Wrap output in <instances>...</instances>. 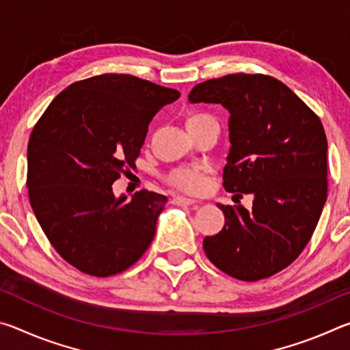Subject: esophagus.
I'll return each instance as SVG.
<instances>
[{
	"instance_id": "obj_1",
	"label": "esophagus",
	"mask_w": 350,
	"mask_h": 350,
	"mask_svg": "<svg viewBox=\"0 0 350 350\" xmlns=\"http://www.w3.org/2000/svg\"><path fill=\"white\" fill-rule=\"evenodd\" d=\"M171 202H173L174 205H194V204H198V200L189 199V198H182V196H174Z\"/></svg>"
}]
</instances>
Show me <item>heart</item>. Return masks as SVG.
<instances>
[{"instance_id": "obj_1", "label": "heart", "mask_w": 350, "mask_h": 350, "mask_svg": "<svg viewBox=\"0 0 350 350\" xmlns=\"http://www.w3.org/2000/svg\"><path fill=\"white\" fill-rule=\"evenodd\" d=\"M216 122L215 117L206 112H191L185 118V125L189 133L196 131L205 123ZM167 182L171 187L180 189L183 193L199 194L206 188V168L198 167V165H188V167L174 168L167 176Z\"/></svg>"}]
</instances>
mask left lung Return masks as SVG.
<instances>
[{
  "instance_id": "1",
  "label": "left lung",
  "mask_w": 350,
  "mask_h": 350,
  "mask_svg": "<svg viewBox=\"0 0 350 350\" xmlns=\"http://www.w3.org/2000/svg\"><path fill=\"white\" fill-rule=\"evenodd\" d=\"M191 103L230 112L224 188L253 194V208L217 205L224 228L204 239L224 273L259 281L288 267L309 244L327 199V139L319 117L296 94L264 74H230L199 83Z\"/></svg>"
}]
</instances>
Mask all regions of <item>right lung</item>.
Listing matches in <instances>:
<instances>
[{
  "label": "right lung",
  "instance_id": "right-lung-1",
  "mask_svg": "<svg viewBox=\"0 0 350 350\" xmlns=\"http://www.w3.org/2000/svg\"><path fill=\"white\" fill-rule=\"evenodd\" d=\"M180 92L129 74H102L62 91L35 123L27 188L35 217L60 256L106 278L137 262L167 198L148 189L116 199L112 183L135 168L152 117Z\"/></svg>",
  "mask_w": 350,
  "mask_h": 350
}]
</instances>
